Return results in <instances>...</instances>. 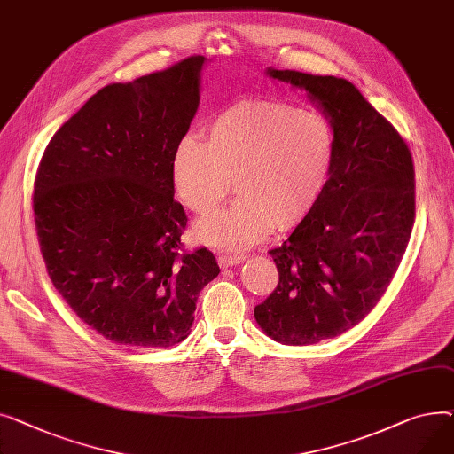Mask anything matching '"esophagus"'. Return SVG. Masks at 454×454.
<instances>
[{"instance_id": "esophagus-1", "label": "esophagus", "mask_w": 454, "mask_h": 454, "mask_svg": "<svg viewBox=\"0 0 454 454\" xmlns=\"http://www.w3.org/2000/svg\"><path fill=\"white\" fill-rule=\"evenodd\" d=\"M244 254H220L218 256V263L220 268H232V265L244 262Z\"/></svg>"}]
</instances>
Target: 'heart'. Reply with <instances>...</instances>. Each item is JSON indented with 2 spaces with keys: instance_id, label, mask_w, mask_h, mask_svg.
I'll use <instances>...</instances> for the list:
<instances>
[{
  "instance_id": "obj_1",
  "label": "heart",
  "mask_w": 454,
  "mask_h": 454,
  "mask_svg": "<svg viewBox=\"0 0 454 454\" xmlns=\"http://www.w3.org/2000/svg\"><path fill=\"white\" fill-rule=\"evenodd\" d=\"M330 119L282 102H244L207 126V141L186 136L172 155L179 201L208 215L231 191L238 198L194 225L198 242L244 251L268 236L301 223L321 198L335 163Z\"/></svg>"
}]
</instances>
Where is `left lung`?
I'll list each match as a JSON object with an SVG mask.
<instances>
[{"label": "left lung", "instance_id": "8db88e82", "mask_svg": "<svg viewBox=\"0 0 454 454\" xmlns=\"http://www.w3.org/2000/svg\"><path fill=\"white\" fill-rule=\"evenodd\" d=\"M265 74L304 90L335 131L330 179L309 215L270 251L278 286L254 308L271 339L317 344L359 325L394 278L414 225L412 155L348 80L273 67Z\"/></svg>", "mask_w": 454, "mask_h": 454}]
</instances>
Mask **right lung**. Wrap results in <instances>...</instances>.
Listing matches in <instances>:
<instances>
[{"label":"right lung","instance_id":"add662e5","mask_svg":"<svg viewBox=\"0 0 454 454\" xmlns=\"http://www.w3.org/2000/svg\"><path fill=\"white\" fill-rule=\"evenodd\" d=\"M205 57L97 91L49 141L35 222L52 286L119 344L168 348L189 337L200 291L220 273L181 253L186 216L172 155L200 106Z\"/></svg>","mask_w":454,"mask_h":454}]
</instances>
